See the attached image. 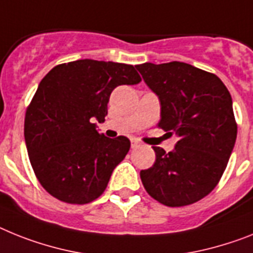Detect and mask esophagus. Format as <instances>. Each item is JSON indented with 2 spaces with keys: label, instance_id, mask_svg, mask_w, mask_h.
I'll return each mask as SVG.
<instances>
[{
  "label": "esophagus",
  "instance_id": "1",
  "mask_svg": "<svg viewBox=\"0 0 253 253\" xmlns=\"http://www.w3.org/2000/svg\"><path fill=\"white\" fill-rule=\"evenodd\" d=\"M140 145H141V144H140L137 140H135V139L131 140V146H132V149H136V148H139Z\"/></svg>",
  "mask_w": 253,
  "mask_h": 253
}]
</instances>
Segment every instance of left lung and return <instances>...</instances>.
I'll return each mask as SVG.
<instances>
[{
  "label": "left lung",
  "instance_id": "obj_1",
  "mask_svg": "<svg viewBox=\"0 0 253 253\" xmlns=\"http://www.w3.org/2000/svg\"><path fill=\"white\" fill-rule=\"evenodd\" d=\"M158 96V126L179 136L172 152L154 146L156 162L140 177L150 197L169 207L197 202L221 179L237 139L230 92L215 74L181 61L136 65Z\"/></svg>",
  "mask_w": 253,
  "mask_h": 253
}]
</instances>
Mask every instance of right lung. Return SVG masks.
Returning a JSON list of instances; mask_svg holds the SVG:
<instances>
[{
  "mask_svg": "<svg viewBox=\"0 0 253 253\" xmlns=\"http://www.w3.org/2000/svg\"><path fill=\"white\" fill-rule=\"evenodd\" d=\"M135 67L91 59L52 68L27 109L24 137L38 181L63 202L84 205L100 197L130 150L126 136L100 135L112 91L136 84Z\"/></svg>",
  "mask_w": 253,
  "mask_h": 253,
  "instance_id": "right-lung-1",
  "label": "right lung"
}]
</instances>
